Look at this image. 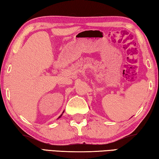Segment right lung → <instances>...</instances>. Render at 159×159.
I'll return each mask as SVG.
<instances>
[{
  "mask_svg": "<svg viewBox=\"0 0 159 159\" xmlns=\"http://www.w3.org/2000/svg\"><path fill=\"white\" fill-rule=\"evenodd\" d=\"M64 111H62V114H61V115H60V116L59 117H58V118H57V119H59V118H60V117L62 116V114H63V113H64Z\"/></svg>",
  "mask_w": 159,
  "mask_h": 159,
  "instance_id": "obj_1",
  "label": "right lung"
}]
</instances>
